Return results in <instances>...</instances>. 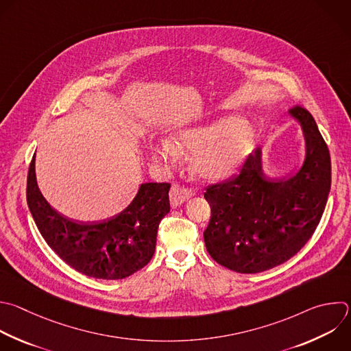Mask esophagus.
Segmentation results:
<instances>
[{
  "instance_id": "1",
  "label": "esophagus",
  "mask_w": 351,
  "mask_h": 351,
  "mask_svg": "<svg viewBox=\"0 0 351 351\" xmlns=\"http://www.w3.org/2000/svg\"><path fill=\"white\" fill-rule=\"evenodd\" d=\"M194 195V191L186 187H182L179 184H173L169 191V201L173 208L184 204L187 199H190Z\"/></svg>"
}]
</instances>
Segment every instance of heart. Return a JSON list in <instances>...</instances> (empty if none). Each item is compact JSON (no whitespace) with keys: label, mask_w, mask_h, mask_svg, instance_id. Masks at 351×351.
Instances as JSON below:
<instances>
[{"label":"heart","mask_w":351,"mask_h":351,"mask_svg":"<svg viewBox=\"0 0 351 351\" xmlns=\"http://www.w3.org/2000/svg\"><path fill=\"white\" fill-rule=\"evenodd\" d=\"M258 131L245 119H220L204 125L176 130L171 139L152 141L147 152L154 164L175 167L180 154H193L191 167L205 179H223L234 173L251 152Z\"/></svg>","instance_id":"b5f03b06"}]
</instances>
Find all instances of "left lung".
Here are the masks:
<instances>
[{
    "instance_id": "left-lung-1",
    "label": "left lung",
    "mask_w": 351,
    "mask_h": 351,
    "mask_svg": "<svg viewBox=\"0 0 351 351\" xmlns=\"http://www.w3.org/2000/svg\"><path fill=\"white\" fill-rule=\"evenodd\" d=\"M302 130V165L282 176L265 171L258 147L240 176L213 184L204 193L210 220L204 231L208 254L237 273L255 274L285 263L310 240L330 190V157L313 115L303 107L289 110Z\"/></svg>"
}]
</instances>
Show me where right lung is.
Listing matches in <instances>:
<instances>
[{
	"label": "right lung",
	"instance_id": "1",
	"mask_svg": "<svg viewBox=\"0 0 351 351\" xmlns=\"http://www.w3.org/2000/svg\"><path fill=\"white\" fill-rule=\"evenodd\" d=\"M168 183H142L119 215L77 223L56 212L37 184L36 154L27 176V205L47 244L74 270L99 280H123L154 255L161 219L169 212Z\"/></svg>",
	"mask_w": 351,
	"mask_h": 351
}]
</instances>
